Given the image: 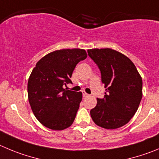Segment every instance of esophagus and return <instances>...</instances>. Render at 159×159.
I'll return each instance as SVG.
<instances>
[{"label": "esophagus", "instance_id": "obj_1", "mask_svg": "<svg viewBox=\"0 0 159 159\" xmlns=\"http://www.w3.org/2000/svg\"><path fill=\"white\" fill-rule=\"evenodd\" d=\"M82 95H83V97H88V96H89V94H87L85 92H83Z\"/></svg>", "mask_w": 159, "mask_h": 159}]
</instances>
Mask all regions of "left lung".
I'll return each instance as SVG.
<instances>
[{
  "instance_id": "8db88e82",
  "label": "left lung",
  "mask_w": 159,
  "mask_h": 159,
  "mask_svg": "<svg viewBox=\"0 0 159 159\" xmlns=\"http://www.w3.org/2000/svg\"><path fill=\"white\" fill-rule=\"evenodd\" d=\"M106 88L104 97L90 111L93 121L107 129L120 128L130 121L142 99V78L127 56L111 48L89 49Z\"/></svg>"
}]
</instances>
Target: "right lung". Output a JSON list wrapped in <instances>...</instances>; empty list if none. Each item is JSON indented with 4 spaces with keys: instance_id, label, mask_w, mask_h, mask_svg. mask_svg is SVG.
<instances>
[{
    "instance_id": "right-lung-1",
    "label": "right lung",
    "mask_w": 159,
    "mask_h": 159,
    "mask_svg": "<svg viewBox=\"0 0 159 159\" xmlns=\"http://www.w3.org/2000/svg\"><path fill=\"white\" fill-rule=\"evenodd\" d=\"M84 49H61L48 53L37 63L28 80L29 103L37 119L45 127L63 130L70 126L82 93L63 89L72 83L76 65L86 59Z\"/></svg>"
}]
</instances>
